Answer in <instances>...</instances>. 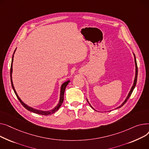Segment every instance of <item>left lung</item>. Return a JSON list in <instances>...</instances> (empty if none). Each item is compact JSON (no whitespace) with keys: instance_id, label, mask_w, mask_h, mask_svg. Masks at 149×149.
Instances as JSON below:
<instances>
[{"instance_id":"1","label":"left lung","mask_w":149,"mask_h":149,"mask_svg":"<svg viewBox=\"0 0 149 149\" xmlns=\"http://www.w3.org/2000/svg\"><path fill=\"white\" fill-rule=\"evenodd\" d=\"M134 54V60H135V79H134V84H133V85H132V87H131V88H130V91L129 92V93H128V94H127V96L126 97V99L124 100V102L121 103V104L120 106H119L118 107H117V108H116V109H117V108H121V107H123L124 104L126 103V102L127 101V100L129 99V98L130 97V96L131 95V94H132V92H133V90H134V88H135V86H136V81H137V76H138V67H137V64H136V58H135V54ZM86 100H87V102H88V103L90 104V107L94 109V110H95V111H96L95 109H94V108H93V107L90 104V103H89V102H88V100H87V99H86Z\"/></svg>"}]
</instances>
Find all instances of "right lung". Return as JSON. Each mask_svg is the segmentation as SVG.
Instances as JSON below:
<instances>
[{"instance_id":"add662e5","label":"right lung","mask_w":149,"mask_h":149,"mask_svg":"<svg viewBox=\"0 0 149 149\" xmlns=\"http://www.w3.org/2000/svg\"><path fill=\"white\" fill-rule=\"evenodd\" d=\"M16 50V49L14 50V52L13 54V57H12V61H11V70H10V77H11V85L13 87V89L17 96V99L19 100V101L20 102V103H22V105L27 110L34 112L36 113H38V114H40V115H44V116H48V115H50L52 113H54V112H55L56 111H58L59 109V108L61 107V104H62L63 101H64V91L65 90L66 88V86H67V85L68 84V83L70 82V80H68L67 81H65L64 83H63L62 85L61 86V89H60V95H59V102L58 103L57 105L52 109L49 110V111H42V110H40V109H37L36 108H33L31 107L28 106V104H25L22 100L19 97V96L17 94L15 88H14V86L13 85V79H12V73H13V59H14V55L15 54V52Z\"/></svg>"}]
</instances>
